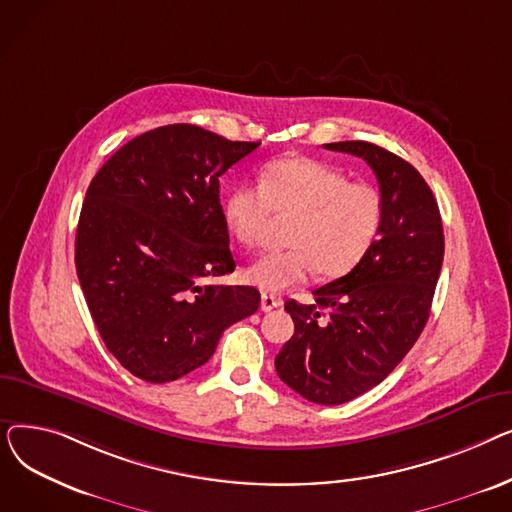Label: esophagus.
<instances>
[{"label": "esophagus", "instance_id": "34e87169", "mask_svg": "<svg viewBox=\"0 0 512 512\" xmlns=\"http://www.w3.org/2000/svg\"><path fill=\"white\" fill-rule=\"evenodd\" d=\"M278 307H282V299H278V297H274V294H261V311L263 313H267V311H272V309H278Z\"/></svg>", "mask_w": 512, "mask_h": 512}]
</instances>
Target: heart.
I'll list each match as a JSON object with an SVG mask.
<instances>
[{"label":"heart","mask_w":512,"mask_h":512,"mask_svg":"<svg viewBox=\"0 0 512 512\" xmlns=\"http://www.w3.org/2000/svg\"><path fill=\"white\" fill-rule=\"evenodd\" d=\"M276 213H297L290 249L255 259L245 280L263 292H282L313 272L340 278L365 259L384 220L382 193L353 182L313 157H278L259 170V184H238L224 201V220L242 247H255Z\"/></svg>","instance_id":"b5f03b06"}]
</instances>
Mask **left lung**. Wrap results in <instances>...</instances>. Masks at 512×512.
<instances>
[{"instance_id":"left-lung-1","label":"left lung","mask_w":512,"mask_h":512,"mask_svg":"<svg viewBox=\"0 0 512 512\" xmlns=\"http://www.w3.org/2000/svg\"><path fill=\"white\" fill-rule=\"evenodd\" d=\"M363 157L380 184L384 220L365 259L313 290L315 305L288 301L294 334L276 355L280 380L317 405H342L378 386L423 332L444 259L432 188L402 157L367 141L324 145Z\"/></svg>"}]
</instances>
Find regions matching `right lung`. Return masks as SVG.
Segmentation results:
<instances>
[{"label": "right lung", "instance_id": "right-lung-1", "mask_svg": "<svg viewBox=\"0 0 512 512\" xmlns=\"http://www.w3.org/2000/svg\"><path fill=\"white\" fill-rule=\"evenodd\" d=\"M259 143L195 124L149 130L95 174L76 228V274L95 326L122 367L151 384L209 361L220 336L259 307L234 272L220 176Z\"/></svg>", "mask_w": 512, "mask_h": 512}]
</instances>
